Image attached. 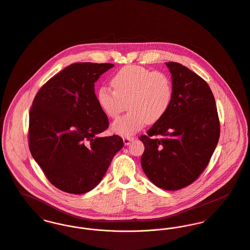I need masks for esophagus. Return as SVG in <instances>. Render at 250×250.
Listing matches in <instances>:
<instances>
[{"mask_svg":"<svg viewBox=\"0 0 250 250\" xmlns=\"http://www.w3.org/2000/svg\"><path fill=\"white\" fill-rule=\"evenodd\" d=\"M123 140H124V144H125V146H129L130 143L133 142L134 138H132V137H125Z\"/></svg>","mask_w":250,"mask_h":250,"instance_id":"1","label":"esophagus"}]
</instances>
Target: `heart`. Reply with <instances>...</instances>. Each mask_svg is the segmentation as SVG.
Listing matches in <instances>:
<instances>
[{
	"mask_svg": "<svg viewBox=\"0 0 250 250\" xmlns=\"http://www.w3.org/2000/svg\"><path fill=\"white\" fill-rule=\"evenodd\" d=\"M111 85L101 86L97 102L108 118L115 119L125 109L127 102L129 112L112 125L117 134L129 137L141 130L147 123L161 120L171 105L173 85L169 76L140 65H126L111 78Z\"/></svg>",
	"mask_w": 250,
	"mask_h": 250,
	"instance_id": "heart-1",
	"label": "heart"
}]
</instances>
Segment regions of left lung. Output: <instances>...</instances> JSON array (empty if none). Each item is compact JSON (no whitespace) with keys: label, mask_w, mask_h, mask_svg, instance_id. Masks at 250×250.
Returning <instances> with one entry per match:
<instances>
[{"label":"left lung","mask_w":250,"mask_h":250,"mask_svg":"<svg viewBox=\"0 0 250 250\" xmlns=\"http://www.w3.org/2000/svg\"><path fill=\"white\" fill-rule=\"evenodd\" d=\"M171 73L173 98L166 115L140 140L145 145L141 165L146 177L165 190L192 184L214 152L220 123L208 84L181 63L166 62ZM159 134L161 139L153 136Z\"/></svg>","instance_id":"1"}]
</instances>
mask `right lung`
Masks as SVG:
<instances>
[{"instance_id":"1","label":"right lung","mask_w":250,"mask_h":250,"mask_svg":"<svg viewBox=\"0 0 250 250\" xmlns=\"http://www.w3.org/2000/svg\"><path fill=\"white\" fill-rule=\"evenodd\" d=\"M112 63L76 62L51 78L34 98L28 141L48 181L70 194L92 190L124 146L123 139L101 137L108 119L100 108L95 82Z\"/></svg>"}]
</instances>
